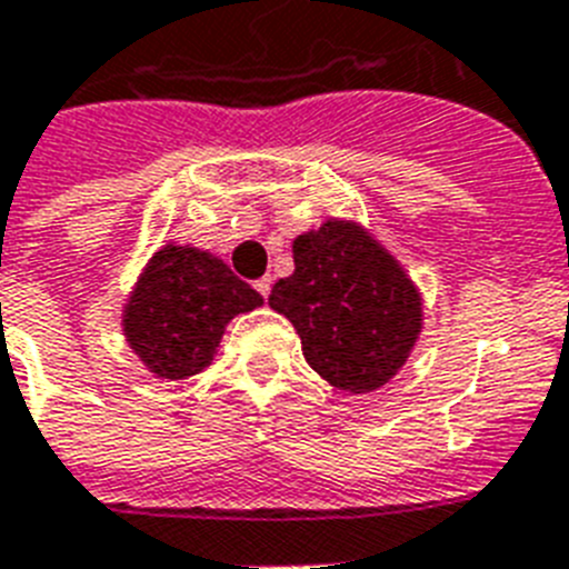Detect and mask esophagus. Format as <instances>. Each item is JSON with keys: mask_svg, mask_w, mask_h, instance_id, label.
<instances>
[{"mask_svg": "<svg viewBox=\"0 0 569 569\" xmlns=\"http://www.w3.org/2000/svg\"><path fill=\"white\" fill-rule=\"evenodd\" d=\"M253 289H257V292H260L262 298H269V292H271V277H260V280L253 283Z\"/></svg>", "mask_w": 569, "mask_h": 569, "instance_id": "obj_1", "label": "esophagus"}]
</instances>
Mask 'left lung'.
<instances>
[{"label":"left lung","mask_w":569,"mask_h":569,"mask_svg":"<svg viewBox=\"0 0 569 569\" xmlns=\"http://www.w3.org/2000/svg\"><path fill=\"white\" fill-rule=\"evenodd\" d=\"M292 257L295 271L277 280L269 307L292 321L309 368L350 395L386 386L423 327L412 277L371 230L348 219L300 233Z\"/></svg>","instance_id":"1"}]
</instances>
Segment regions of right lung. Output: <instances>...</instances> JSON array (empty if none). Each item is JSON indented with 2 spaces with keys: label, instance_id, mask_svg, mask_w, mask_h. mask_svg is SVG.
<instances>
[{
  "label": "right lung",
  "instance_id": "1",
  "mask_svg": "<svg viewBox=\"0 0 569 569\" xmlns=\"http://www.w3.org/2000/svg\"><path fill=\"white\" fill-rule=\"evenodd\" d=\"M262 307V295L224 260L192 244L154 251L122 307L128 348L160 380H187L212 362L224 327Z\"/></svg>",
  "mask_w": 569,
  "mask_h": 569
}]
</instances>
